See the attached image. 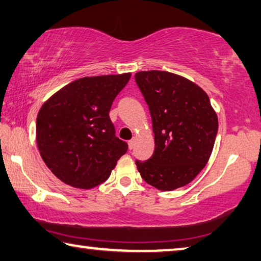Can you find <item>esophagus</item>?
Wrapping results in <instances>:
<instances>
[{
  "label": "esophagus",
  "instance_id": "1",
  "mask_svg": "<svg viewBox=\"0 0 261 261\" xmlns=\"http://www.w3.org/2000/svg\"><path fill=\"white\" fill-rule=\"evenodd\" d=\"M135 144H136V139L135 138H132V139L129 140V142H127V145H129L130 150H132V148L135 147Z\"/></svg>",
  "mask_w": 261,
  "mask_h": 261
}]
</instances>
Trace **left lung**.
Returning a JSON list of instances; mask_svg holds the SVG:
<instances>
[{
	"mask_svg": "<svg viewBox=\"0 0 261 261\" xmlns=\"http://www.w3.org/2000/svg\"><path fill=\"white\" fill-rule=\"evenodd\" d=\"M136 84L150 109L154 152L146 161L136 160L145 182L160 190L188 185L212 154L218 119L200 87L176 74L138 72Z\"/></svg>",
	"mask_w": 261,
	"mask_h": 261,
	"instance_id": "obj_1",
	"label": "left lung"
}]
</instances>
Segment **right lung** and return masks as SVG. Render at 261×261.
Segmentation results:
<instances>
[{
  "mask_svg": "<svg viewBox=\"0 0 261 261\" xmlns=\"http://www.w3.org/2000/svg\"><path fill=\"white\" fill-rule=\"evenodd\" d=\"M131 73L82 77L44 103L36 122L41 158L66 185L90 189L108 179L127 144L116 137L111 105Z\"/></svg>",
  "mask_w": 261,
  "mask_h": 261,
  "instance_id": "obj_1",
  "label": "right lung"
}]
</instances>
